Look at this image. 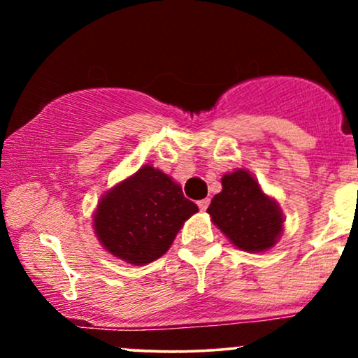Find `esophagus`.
I'll use <instances>...</instances> for the list:
<instances>
[{
    "label": "esophagus",
    "instance_id": "esophagus-1",
    "mask_svg": "<svg viewBox=\"0 0 358 358\" xmlns=\"http://www.w3.org/2000/svg\"><path fill=\"white\" fill-rule=\"evenodd\" d=\"M196 205H199V208H200V210H207V208H208V205H210V200H208V199L199 200V202H196Z\"/></svg>",
    "mask_w": 358,
    "mask_h": 358
}]
</instances>
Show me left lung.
<instances>
[{
    "instance_id": "8db88e82",
    "label": "left lung",
    "mask_w": 358,
    "mask_h": 358,
    "mask_svg": "<svg viewBox=\"0 0 358 358\" xmlns=\"http://www.w3.org/2000/svg\"><path fill=\"white\" fill-rule=\"evenodd\" d=\"M207 212L213 224L242 250L261 252L273 248L282 231L279 207L245 170L222 178V192L213 196Z\"/></svg>"
}]
</instances>
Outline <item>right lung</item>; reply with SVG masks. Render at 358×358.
<instances>
[{"label": "right lung", "mask_w": 358, "mask_h": 358, "mask_svg": "<svg viewBox=\"0 0 358 358\" xmlns=\"http://www.w3.org/2000/svg\"><path fill=\"white\" fill-rule=\"evenodd\" d=\"M199 212L182 187L153 166H143L101 200L97 237L113 256L148 264L166 252L188 217Z\"/></svg>", "instance_id": "add662e5"}]
</instances>
